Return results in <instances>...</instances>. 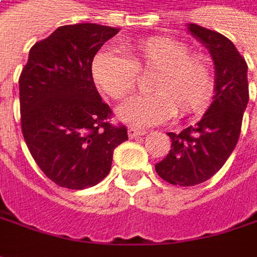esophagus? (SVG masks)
Listing matches in <instances>:
<instances>
[{"label":"esophagus","instance_id":"esophagus-1","mask_svg":"<svg viewBox=\"0 0 257 257\" xmlns=\"http://www.w3.org/2000/svg\"><path fill=\"white\" fill-rule=\"evenodd\" d=\"M146 134V131H144V129H138V128H131L128 129V135L129 138H138V137H144Z\"/></svg>","mask_w":257,"mask_h":257}]
</instances>
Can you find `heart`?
<instances>
[{"label":"heart","instance_id":"1","mask_svg":"<svg viewBox=\"0 0 257 257\" xmlns=\"http://www.w3.org/2000/svg\"><path fill=\"white\" fill-rule=\"evenodd\" d=\"M138 74H154L148 95L126 101L118 113L137 126L159 125L171 116H186L208 106L215 88L213 62L205 54H190L188 44L168 37H151L125 47V58L101 51L92 59L95 85L112 99L126 98Z\"/></svg>","mask_w":257,"mask_h":257}]
</instances>
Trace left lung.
Here are the masks:
<instances>
[{
	"mask_svg": "<svg viewBox=\"0 0 257 257\" xmlns=\"http://www.w3.org/2000/svg\"><path fill=\"white\" fill-rule=\"evenodd\" d=\"M188 30L209 49L213 59L215 95L195 126L179 134L168 132L171 151L155 169L164 181L179 186L208 181L225 165L239 141L249 102L247 64L233 42L196 24H189Z\"/></svg>",
	"mask_w": 257,
	"mask_h": 257,
	"instance_id": "1",
	"label": "left lung"
}]
</instances>
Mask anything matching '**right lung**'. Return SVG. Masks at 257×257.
<instances>
[{
	"label": "right lung",
	"mask_w": 257,
	"mask_h": 257,
	"mask_svg": "<svg viewBox=\"0 0 257 257\" xmlns=\"http://www.w3.org/2000/svg\"><path fill=\"white\" fill-rule=\"evenodd\" d=\"M119 28L59 27L37 42L20 76L21 126L41 171L58 186L85 189L109 173L113 149L128 139L91 75L95 54Z\"/></svg>",
	"instance_id": "1"
}]
</instances>
